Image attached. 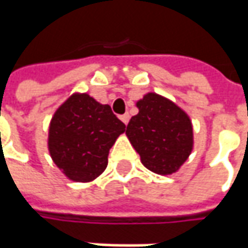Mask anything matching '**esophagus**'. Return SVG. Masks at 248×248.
Segmentation results:
<instances>
[{"mask_svg":"<svg viewBox=\"0 0 248 248\" xmlns=\"http://www.w3.org/2000/svg\"><path fill=\"white\" fill-rule=\"evenodd\" d=\"M120 119H121V121L127 125L128 124V121H129V114L128 113H125V114H123V116H120Z\"/></svg>","mask_w":248,"mask_h":248,"instance_id":"esophagus-1","label":"esophagus"}]
</instances>
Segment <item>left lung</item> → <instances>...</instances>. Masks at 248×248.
Returning <instances> with one entry per match:
<instances>
[{
  "mask_svg": "<svg viewBox=\"0 0 248 248\" xmlns=\"http://www.w3.org/2000/svg\"><path fill=\"white\" fill-rule=\"evenodd\" d=\"M137 108L138 114L131 117L125 131L132 148L152 172L174 174L193 150L192 120L176 103L156 92L145 93Z\"/></svg>",
  "mask_w": 248,
  "mask_h": 248,
  "instance_id": "1",
  "label": "left lung"
}]
</instances>
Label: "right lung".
I'll return each mask as SVG.
<instances>
[{
	"instance_id": "obj_1",
	"label": "right lung",
	"mask_w": 248,
	"mask_h": 248,
	"mask_svg": "<svg viewBox=\"0 0 248 248\" xmlns=\"http://www.w3.org/2000/svg\"><path fill=\"white\" fill-rule=\"evenodd\" d=\"M124 131V123L109 105H102L85 92H74L53 113L48 150L70 181L88 184L106 170L110 148Z\"/></svg>"
}]
</instances>
